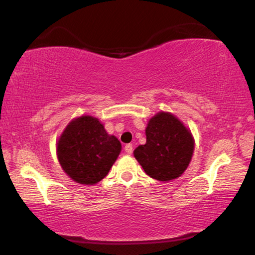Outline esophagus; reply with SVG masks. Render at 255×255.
Returning a JSON list of instances; mask_svg holds the SVG:
<instances>
[{"label": "esophagus", "instance_id": "esophagus-1", "mask_svg": "<svg viewBox=\"0 0 255 255\" xmlns=\"http://www.w3.org/2000/svg\"><path fill=\"white\" fill-rule=\"evenodd\" d=\"M125 152L127 154H131L132 153V145L131 144H127L125 146Z\"/></svg>", "mask_w": 255, "mask_h": 255}]
</instances>
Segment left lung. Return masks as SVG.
Returning <instances> with one entry per match:
<instances>
[{
	"label": "left lung",
	"mask_w": 255,
	"mask_h": 255,
	"mask_svg": "<svg viewBox=\"0 0 255 255\" xmlns=\"http://www.w3.org/2000/svg\"><path fill=\"white\" fill-rule=\"evenodd\" d=\"M146 144L133 150L145 173L158 181L179 178L191 161L195 140L189 129L169 112H158L146 127Z\"/></svg>",
	"instance_id": "left-lung-1"
}]
</instances>
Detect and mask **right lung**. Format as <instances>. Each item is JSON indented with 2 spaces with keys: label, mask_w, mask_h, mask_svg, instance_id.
I'll list each match as a JSON object with an SVG mask.
<instances>
[{
  "label": "right lung",
  "mask_w": 255,
  "mask_h": 255,
  "mask_svg": "<svg viewBox=\"0 0 255 255\" xmlns=\"http://www.w3.org/2000/svg\"><path fill=\"white\" fill-rule=\"evenodd\" d=\"M122 150L98 118L82 116L67 125L57 141V157L65 173L81 184H96L109 173Z\"/></svg>",
  "instance_id": "add662e5"
}]
</instances>
